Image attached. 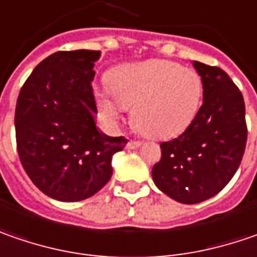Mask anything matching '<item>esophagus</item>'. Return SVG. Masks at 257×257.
Returning a JSON list of instances; mask_svg holds the SVG:
<instances>
[{
	"label": "esophagus",
	"instance_id": "obj_1",
	"mask_svg": "<svg viewBox=\"0 0 257 257\" xmlns=\"http://www.w3.org/2000/svg\"><path fill=\"white\" fill-rule=\"evenodd\" d=\"M141 147V142H137V141H129L126 144V148L128 150H138Z\"/></svg>",
	"mask_w": 257,
	"mask_h": 257
}]
</instances>
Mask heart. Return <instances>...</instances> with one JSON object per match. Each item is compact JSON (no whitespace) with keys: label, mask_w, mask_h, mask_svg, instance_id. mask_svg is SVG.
Wrapping results in <instances>:
<instances>
[{"label":"heart","mask_w":257,"mask_h":257,"mask_svg":"<svg viewBox=\"0 0 257 257\" xmlns=\"http://www.w3.org/2000/svg\"><path fill=\"white\" fill-rule=\"evenodd\" d=\"M110 96L97 95V106L107 122L116 125L123 109H132V122L151 140H168L191 125L201 105L200 76L173 62L122 66L109 76Z\"/></svg>","instance_id":"heart-1"}]
</instances>
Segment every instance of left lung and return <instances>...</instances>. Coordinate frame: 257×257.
Returning <instances> with one entry per match:
<instances>
[{"label": "left lung", "instance_id": "1", "mask_svg": "<svg viewBox=\"0 0 257 257\" xmlns=\"http://www.w3.org/2000/svg\"><path fill=\"white\" fill-rule=\"evenodd\" d=\"M193 66L201 77L203 105L178 138L162 142L152 168L155 185L183 204L208 200L229 184L247 140L244 100L229 74L204 63Z\"/></svg>", "mask_w": 257, "mask_h": 257}]
</instances>
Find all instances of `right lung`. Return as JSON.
Masks as SVG:
<instances>
[{"mask_svg":"<svg viewBox=\"0 0 257 257\" xmlns=\"http://www.w3.org/2000/svg\"><path fill=\"white\" fill-rule=\"evenodd\" d=\"M99 59L96 50L57 51L37 64L17 99L20 161L40 191L64 203L96 194L112 177V157L128 144L96 126Z\"/></svg>","mask_w":257,"mask_h":257,"instance_id":"right-lung-1","label":"right lung"}]
</instances>
